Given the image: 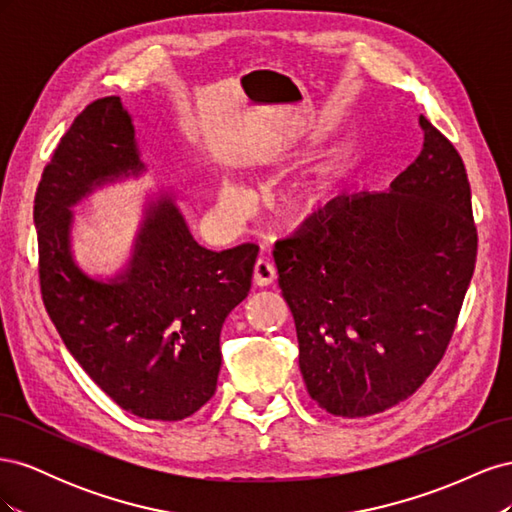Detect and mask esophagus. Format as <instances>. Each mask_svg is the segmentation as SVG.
<instances>
[{
	"instance_id": "34e87169",
	"label": "esophagus",
	"mask_w": 512,
	"mask_h": 512,
	"mask_svg": "<svg viewBox=\"0 0 512 512\" xmlns=\"http://www.w3.org/2000/svg\"><path fill=\"white\" fill-rule=\"evenodd\" d=\"M275 267H273V262L271 260H267V258H258L256 260V265H254V275H252V280H254V284L256 286H269V284H273L275 282Z\"/></svg>"
}]
</instances>
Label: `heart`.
Segmentation results:
<instances>
[{
	"instance_id": "heart-1",
	"label": "heart",
	"mask_w": 512,
	"mask_h": 512,
	"mask_svg": "<svg viewBox=\"0 0 512 512\" xmlns=\"http://www.w3.org/2000/svg\"><path fill=\"white\" fill-rule=\"evenodd\" d=\"M220 205L232 215H241L250 207V194L241 183L226 179L220 185Z\"/></svg>"
}]
</instances>
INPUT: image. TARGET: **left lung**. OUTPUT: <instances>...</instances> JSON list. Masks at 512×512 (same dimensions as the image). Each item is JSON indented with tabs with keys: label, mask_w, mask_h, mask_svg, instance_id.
Wrapping results in <instances>:
<instances>
[{
	"label": "left lung",
	"mask_w": 512,
	"mask_h": 512,
	"mask_svg": "<svg viewBox=\"0 0 512 512\" xmlns=\"http://www.w3.org/2000/svg\"><path fill=\"white\" fill-rule=\"evenodd\" d=\"M423 151L389 192L339 196L273 258L307 393L335 416L408 399L446 352L476 265L470 181L421 115Z\"/></svg>",
	"instance_id": "1"
}]
</instances>
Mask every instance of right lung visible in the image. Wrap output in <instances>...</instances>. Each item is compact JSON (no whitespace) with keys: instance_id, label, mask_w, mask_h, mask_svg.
<instances>
[{"instance_id":"right-lung-1","label":"right lung","mask_w":512,"mask_h":512,"mask_svg":"<svg viewBox=\"0 0 512 512\" xmlns=\"http://www.w3.org/2000/svg\"><path fill=\"white\" fill-rule=\"evenodd\" d=\"M132 115L117 96L91 102L61 136L36 200L40 290L57 333L115 404L181 421L213 397L226 316L250 292L258 245H198L175 198L149 200L128 265L108 280L72 256V207L106 183L141 177Z\"/></svg>"}]
</instances>
